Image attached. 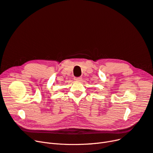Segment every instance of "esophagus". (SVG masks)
<instances>
[{"mask_svg":"<svg viewBox=\"0 0 153 153\" xmlns=\"http://www.w3.org/2000/svg\"><path fill=\"white\" fill-rule=\"evenodd\" d=\"M81 79H82L81 77H75V78H74V80H77V81H80V80H81Z\"/></svg>","mask_w":153,"mask_h":153,"instance_id":"obj_1","label":"esophagus"}]
</instances>
